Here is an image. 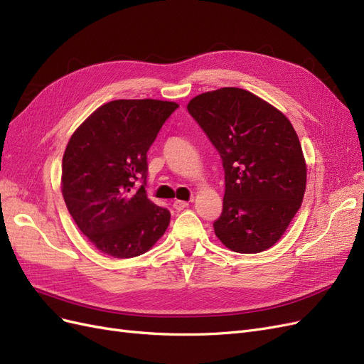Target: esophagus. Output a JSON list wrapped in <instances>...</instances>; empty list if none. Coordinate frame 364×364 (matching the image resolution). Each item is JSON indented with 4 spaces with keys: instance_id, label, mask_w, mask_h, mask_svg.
Instances as JSON below:
<instances>
[{
    "instance_id": "34e87169",
    "label": "esophagus",
    "mask_w": 364,
    "mask_h": 364,
    "mask_svg": "<svg viewBox=\"0 0 364 364\" xmlns=\"http://www.w3.org/2000/svg\"><path fill=\"white\" fill-rule=\"evenodd\" d=\"M190 205V202H185V200H174L173 203V208L178 209V211H182V209H185L186 206Z\"/></svg>"
}]
</instances>
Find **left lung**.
<instances>
[{"label":"left lung","instance_id":"obj_1","mask_svg":"<svg viewBox=\"0 0 364 364\" xmlns=\"http://www.w3.org/2000/svg\"><path fill=\"white\" fill-rule=\"evenodd\" d=\"M186 109L223 162V211L214 222L215 235L238 253L272 247L301 208L306 186L305 158L289 118L240 87L203 92Z\"/></svg>","mask_w":364,"mask_h":364}]
</instances>
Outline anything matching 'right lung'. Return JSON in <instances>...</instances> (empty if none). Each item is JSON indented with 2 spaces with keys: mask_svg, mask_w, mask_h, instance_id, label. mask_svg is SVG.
<instances>
[{
  "mask_svg": "<svg viewBox=\"0 0 364 364\" xmlns=\"http://www.w3.org/2000/svg\"><path fill=\"white\" fill-rule=\"evenodd\" d=\"M174 102L114 100L71 135L62 159V194L75 225L114 258L146 253L170 225V211L147 199V151ZM143 181L138 191L134 183Z\"/></svg>",
  "mask_w": 364,
  "mask_h": 364,
  "instance_id": "1",
  "label": "right lung"
}]
</instances>
